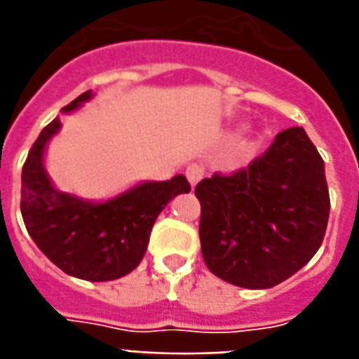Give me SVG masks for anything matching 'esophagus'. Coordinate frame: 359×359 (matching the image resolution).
<instances>
[{
	"mask_svg": "<svg viewBox=\"0 0 359 359\" xmlns=\"http://www.w3.org/2000/svg\"><path fill=\"white\" fill-rule=\"evenodd\" d=\"M203 175H205V171H203L201 165H197V163H191V165H188V169H186V179H188V182H190L191 186H196L197 182L203 179Z\"/></svg>",
	"mask_w": 359,
	"mask_h": 359,
	"instance_id": "34e87169",
	"label": "esophagus"
}]
</instances>
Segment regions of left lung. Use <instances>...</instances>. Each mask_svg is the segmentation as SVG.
I'll return each instance as SVG.
<instances>
[{
  "label": "left lung",
  "mask_w": 359,
  "mask_h": 359,
  "mask_svg": "<svg viewBox=\"0 0 359 359\" xmlns=\"http://www.w3.org/2000/svg\"><path fill=\"white\" fill-rule=\"evenodd\" d=\"M196 196L203 259L231 285L276 287L323 244L330 216L324 162L300 126L279 132L245 169L203 179Z\"/></svg>",
  "instance_id": "8db88e82"
}]
</instances>
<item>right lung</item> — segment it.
<instances>
[{
  "label": "right lung",
  "instance_id": "1",
  "mask_svg": "<svg viewBox=\"0 0 359 359\" xmlns=\"http://www.w3.org/2000/svg\"><path fill=\"white\" fill-rule=\"evenodd\" d=\"M95 97L72 100V114ZM61 130L55 117L31 147L22 169V218L39 250L72 278L111 281L130 273L145 255L158 214L179 194H188L184 175L171 180H143L106 201H89L55 188L44 165L46 147Z\"/></svg>",
  "mask_w": 359,
  "mask_h": 359
}]
</instances>
